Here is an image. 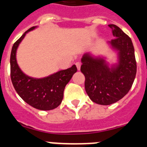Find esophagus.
<instances>
[{
    "instance_id": "obj_1",
    "label": "esophagus",
    "mask_w": 147,
    "mask_h": 147,
    "mask_svg": "<svg viewBox=\"0 0 147 147\" xmlns=\"http://www.w3.org/2000/svg\"><path fill=\"white\" fill-rule=\"evenodd\" d=\"M75 65H76V66H77V69L78 70H80L81 69V63L80 62H76L75 63Z\"/></svg>"
}]
</instances>
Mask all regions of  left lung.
<instances>
[{"label": "left lung", "instance_id": "left-lung-1", "mask_svg": "<svg viewBox=\"0 0 147 147\" xmlns=\"http://www.w3.org/2000/svg\"><path fill=\"white\" fill-rule=\"evenodd\" d=\"M114 39L108 43L118 52V62L109 66L105 58L85 53L81 71L85 76V89L98 104L110 105L127 95L135 80L137 65L131 38L118 26L109 24Z\"/></svg>", "mask_w": 147, "mask_h": 147}]
</instances>
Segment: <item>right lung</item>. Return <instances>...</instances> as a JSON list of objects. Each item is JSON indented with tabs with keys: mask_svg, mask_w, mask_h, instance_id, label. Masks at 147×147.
Returning a JSON list of instances; mask_svg holds the SVG:
<instances>
[{
	"mask_svg": "<svg viewBox=\"0 0 147 147\" xmlns=\"http://www.w3.org/2000/svg\"><path fill=\"white\" fill-rule=\"evenodd\" d=\"M37 26L29 29L15 42L10 55L11 80L15 91L29 105L40 110H51L61 104L65 86L77 72L75 65L42 78H35L24 74L16 60V52L26 33Z\"/></svg>",
	"mask_w": 147,
	"mask_h": 147,
	"instance_id": "1",
	"label": "right lung"
}]
</instances>
